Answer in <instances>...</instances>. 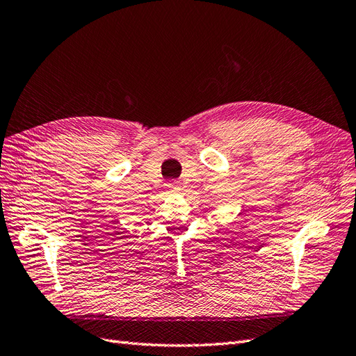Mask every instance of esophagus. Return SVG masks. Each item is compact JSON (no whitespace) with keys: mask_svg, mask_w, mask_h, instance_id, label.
<instances>
[{"mask_svg":"<svg viewBox=\"0 0 356 356\" xmlns=\"http://www.w3.org/2000/svg\"><path fill=\"white\" fill-rule=\"evenodd\" d=\"M165 188L168 189V191H177L179 189V181L177 180H170V181H167L165 184Z\"/></svg>","mask_w":356,"mask_h":356,"instance_id":"34e87169","label":"esophagus"}]
</instances>
